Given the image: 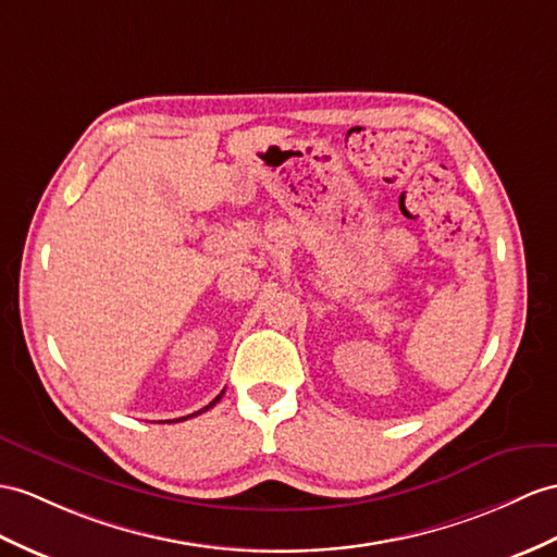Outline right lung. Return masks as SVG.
I'll return each instance as SVG.
<instances>
[{"instance_id":"obj_1","label":"right lung","mask_w":557,"mask_h":557,"mask_svg":"<svg viewBox=\"0 0 557 557\" xmlns=\"http://www.w3.org/2000/svg\"><path fill=\"white\" fill-rule=\"evenodd\" d=\"M222 395H224V392H222ZM222 395H216V397H214V399H212V401H210V404L206 406V409H200V411H196V413H191V416H198V413H202V411H208V409H212V406H214L216 401H220V399H222ZM186 418H188V416H186ZM186 418H180V420H186Z\"/></svg>"}]
</instances>
